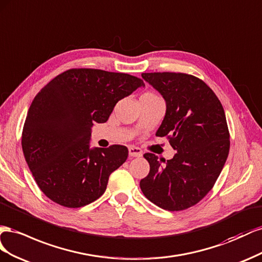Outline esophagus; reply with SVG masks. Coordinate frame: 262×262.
Masks as SVG:
<instances>
[{
  "mask_svg": "<svg viewBox=\"0 0 262 262\" xmlns=\"http://www.w3.org/2000/svg\"><path fill=\"white\" fill-rule=\"evenodd\" d=\"M128 154L130 157H141L143 156V151L141 149L135 146H129L128 147Z\"/></svg>",
  "mask_w": 262,
  "mask_h": 262,
  "instance_id": "obj_1",
  "label": "esophagus"
}]
</instances>
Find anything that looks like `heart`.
<instances>
[{"label": "heart", "mask_w": 262, "mask_h": 262, "mask_svg": "<svg viewBox=\"0 0 262 262\" xmlns=\"http://www.w3.org/2000/svg\"><path fill=\"white\" fill-rule=\"evenodd\" d=\"M141 98H149V99H155V98H158L155 93H151V92H146L144 93L143 95H141Z\"/></svg>", "instance_id": "b5f03b06"}]
</instances>
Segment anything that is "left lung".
Here are the masks:
<instances>
[{
  "label": "left lung",
  "instance_id": "1",
  "mask_svg": "<svg viewBox=\"0 0 262 262\" xmlns=\"http://www.w3.org/2000/svg\"><path fill=\"white\" fill-rule=\"evenodd\" d=\"M166 101V115L156 136L167 137L172 159L158 160L145 154L150 170L140 180L144 195L167 211L195 205L211 191L229 152L225 112L217 96L203 81L185 73H143Z\"/></svg>",
  "mask_w": 262,
  "mask_h": 262
}]
</instances>
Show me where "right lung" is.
<instances>
[{
	"label": "right lung",
	"mask_w": 262,
	"mask_h": 262,
	"mask_svg": "<svg viewBox=\"0 0 262 262\" xmlns=\"http://www.w3.org/2000/svg\"><path fill=\"white\" fill-rule=\"evenodd\" d=\"M144 81L127 73L70 69L35 96L21 134L33 177L55 203L76 208L105 192L110 174L126 161L128 149L91 148L94 123H105L116 103Z\"/></svg>",
	"instance_id": "right-lung-1"
}]
</instances>
